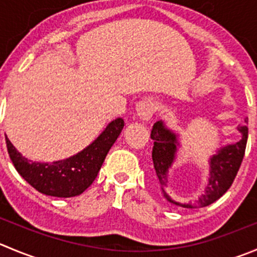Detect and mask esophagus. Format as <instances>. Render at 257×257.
I'll use <instances>...</instances> for the list:
<instances>
[{
  "label": "esophagus",
  "mask_w": 257,
  "mask_h": 257,
  "mask_svg": "<svg viewBox=\"0 0 257 257\" xmlns=\"http://www.w3.org/2000/svg\"><path fill=\"white\" fill-rule=\"evenodd\" d=\"M155 102L151 99H145V101L139 102L136 106V113L141 121H150L153 114L155 113Z\"/></svg>",
  "instance_id": "1"
}]
</instances>
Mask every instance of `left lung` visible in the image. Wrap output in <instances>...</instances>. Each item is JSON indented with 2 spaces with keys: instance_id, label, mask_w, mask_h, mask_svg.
Listing matches in <instances>:
<instances>
[{
  "instance_id": "obj_1",
  "label": "left lung",
  "mask_w": 257,
  "mask_h": 257,
  "mask_svg": "<svg viewBox=\"0 0 257 257\" xmlns=\"http://www.w3.org/2000/svg\"><path fill=\"white\" fill-rule=\"evenodd\" d=\"M238 131L242 135V139L238 143L224 146L221 150H218L216 155L212 156L211 163H209L208 184L204 192L187 203H180L172 198L169 188V174H168L175 159V153H177V135L168 130L161 121L155 122L150 135L154 140V182L160 188L164 197L167 198L170 203L183 207V208L207 207L219 199L233 183L242 163L243 155H245L248 128L246 124H240Z\"/></svg>"
}]
</instances>
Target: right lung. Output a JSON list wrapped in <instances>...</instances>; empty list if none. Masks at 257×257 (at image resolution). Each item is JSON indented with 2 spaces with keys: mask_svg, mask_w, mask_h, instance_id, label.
<instances>
[{
  "mask_svg": "<svg viewBox=\"0 0 257 257\" xmlns=\"http://www.w3.org/2000/svg\"><path fill=\"white\" fill-rule=\"evenodd\" d=\"M123 126V119L116 118L84 150L72 158L51 164L28 160L6 138L7 151L17 173L38 192L51 197H75L94 182Z\"/></svg>",
  "mask_w": 257,
  "mask_h": 257,
  "instance_id": "1",
  "label": "right lung"
}]
</instances>
